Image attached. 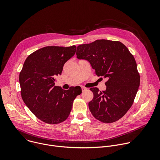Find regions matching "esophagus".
Wrapping results in <instances>:
<instances>
[{
    "instance_id": "34e87169",
    "label": "esophagus",
    "mask_w": 160,
    "mask_h": 160,
    "mask_svg": "<svg viewBox=\"0 0 160 160\" xmlns=\"http://www.w3.org/2000/svg\"><path fill=\"white\" fill-rule=\"evenodd\" d=\"M82 90H87V88H86L85 87H82Z\"/></svg>"
}]
</instances>
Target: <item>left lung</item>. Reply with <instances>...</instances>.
<instances>
[{"label":"left lung","instance_id":"1","mask_svg":"<svg viewBox=\"0 0 160 160\" xmlns=\"http://www.w3.org/2000/svg\"><path fill=\"white\" fill-rule=\"evenodd\" d=\"M77 57L87 60L98 76L108 78L106 89L90 88L94 94L88 102L92 115L103 123L122 118L132 106L140 85L137 63L125 45L119 41L97 40L78 45Z\"/></svg>","mask_w":160,"mask_h":160}]
</instances>
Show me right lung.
<instances>
[{
    "instance_id": "add662e5",
    "label": "right lung",
    "mask_w": 160,
    "mask_h": 160,
    "mask_svg": "<svg viewBox=\"0 0 160 160\" xmlns=\"http://www.w3.org/2000/svg\"><path fill=\"white\" fill-rule=\"evenodd\" d=\"M76 49L75 45L45 47L29 55L22 66L19 77L21 98L33 115L45 123L58 124L66 120L74 99L82 92L74 87L63 90L54 83Z\"/></svg>"
}]
</instances>
